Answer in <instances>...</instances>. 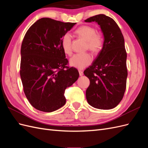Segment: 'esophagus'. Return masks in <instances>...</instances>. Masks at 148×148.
I'll list each match as a JSON object with an SVG mask.
<instances>
[{"instance_id":"obj_1","label":"esophagus","mask_w":148,"mask_h":148,"mask_svg":"<svg viewBox=\"0 0 148 148\" xmlns=\"http://www.w3.org/2000/svg\"><path fill=\"white\" fill-rule=\"evenodd\" d=\"M78 71H79V75H80V76H82V75H83V71L79 70H78Z\"/></svg>"}]
</instances>
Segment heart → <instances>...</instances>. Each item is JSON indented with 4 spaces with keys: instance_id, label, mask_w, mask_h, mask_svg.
Here are the masks:
<instances>
[{
    "instance_id": "b5f03b06",
    "label": "heart",
    "mask_w": 148,
    "mask_h": 148,
    "mask_svg": "<svg viewBox=\"0 0 148 148\" xmlns=\"http://www.w3.org/2000/svg\"><path fill=\"white\" fill-rule=\"evenodd\" d=\"M96 32V28L88 25L79 26L75 31V33L78 36L86 41V49L96 54L101 51L104 46V39L102 36ZM61 46L66 55L70 56L71 54V37L69 33H66L62 36ZM92 61V57L89 53H80L75 54L71 58L70 64L77 69H83L90 65Z\"/></svg>"
}]
</instances>
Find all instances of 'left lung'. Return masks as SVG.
Returning <instances> with one entry per match:
<instances>
[{
    "label": "left lung",
    "mask_w": 148,
    "mask_h": 148,
    "mask_svg": "<svg viewBox=\"0 0 148 148\" xmlns=\"http://www.w3.org/2000/svg\"><path fill=\"white\" fill-rule=\"evenodd\" d=\"M84 21L97 22L104 36L101 51L84 71L90 81L86 91V99L95 108L113 109L123 99L127 86V52L123 36L116 22L104 14Z\"/></svg>",
    "instance_id": "1"
}]
</instances>
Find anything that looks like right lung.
Returning <instances> with one entry per match:
<instances>
[{
	"label": "right lung",
	"mask_w": 148,
	"mask_h": 148,
	"mask_svg": "<svg viewBox=\"0 0 148 148\" xmlns=\"http://www.w3.org/2000/svg\"><path fill=\"white\" fill-rule=\"evenodd\" d=\"M75 24L42 18L25 35L20 73L25 96L37 110L51 112L64 106L65 89L79 77L61 46L62 36Z\"/></svg>",
	"instance_id": "add662e5"
}]
</instances>
